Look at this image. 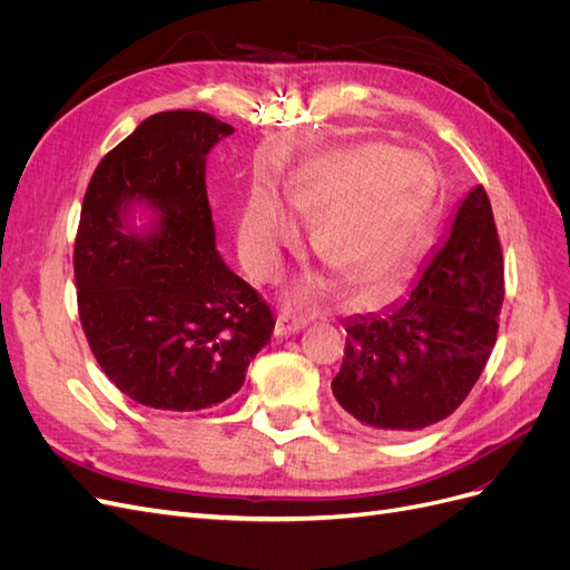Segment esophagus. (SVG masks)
I'll use <instances>...</instances> for the list:
<instances>
[{"label": "esophagus", "mask_w": 570, "mask_h": 570, "mask_svg": "<svg viewBox=\"0 0 570 570\" xmlns=\"http://www.w3.org/2000/svg\"><path fill=\"white\" fill-rule=\"evenodd\" d=\"M304 325H306V318H304V316L281 314L278 321H275V333H278V335H292V333H299Z\"/></svg>", "instance_id": "1"}]
</instances>
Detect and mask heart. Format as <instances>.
Wrapping results in <instances>:
<instances>
[{"label": "heart", "instance_id": "1", "mask_svg": "<svg viewBox=\"0 0 570 570\" xmlns=\"http://www.w3.org/2000/svg\"><path fill=\"white\" fill-rule=\"evenodd\" d=\"M435 170L416 151L390 145L354 147L308 170L289 187V206L316 224L314 249L344 281L390 287L416 266L430 239ZM299 243L297 223L266 193H256L239 218L237 247L256 281L281 271L285 249ZM314 287L299 285L292 299L306 302Z\"/></svg>", "mask_w": 570, "mask_h": 570}]
</instances>
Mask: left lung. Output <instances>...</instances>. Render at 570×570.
<instances>
[{
	"instance_id": "left-lung-1",
	"label": "left lung",
	"mask_w": 570,
	"mask_h": 570,
	"mask_svg": "<svg viewBox=\"0 0 570 570\" xmlns=\"http://www.w3.org/2000/svg\"><path fill=\"white\" fill-rule=\"evenodd\" d=\"M502 302V245L490 197L478 185L409 299L344 323L347 342L333 381L337 404L385 433L452 416L492 354Z\"/></svg>"
}]
</instances>
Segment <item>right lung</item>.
<instances>
[{"label":"right lung","instance_id":"1","mask_svg":"<svg viewBox=\"0 0 570 570\" xmlns=\"http://www.w3.org/2000/svg\"><path fill=\"white\" fill-rule=\"evenodd\" d=\"M233 132L212 114H154L99 161L73 247L80 325L97 364L137 404L199 411L245 383L275 327L268 304L216 252L206 154ZM142 198L158 230H127Z\"/></svg>","mask_w":570,"mask_h":570}]
</instances>
